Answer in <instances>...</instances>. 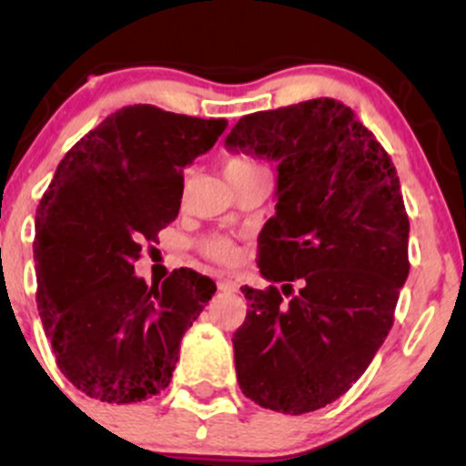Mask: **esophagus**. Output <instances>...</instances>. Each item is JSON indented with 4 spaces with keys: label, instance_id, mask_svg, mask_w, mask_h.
<instances>
[{
    "label": "esophagus",
    "instance_id": "obj_1",
    "mask_svg": "<svg viewBox=\"0 0 466 466\" xmlns=\"http://www.w3.org/2000/svg\"><path fill=\"white\" fill-rule=\"evenodd\" d=\"M218 291L237 293L238 291V285L234 280H218Z\"/></svg>",
    "mask_w": 466,
    "mask_h": 466
}]
</instances>
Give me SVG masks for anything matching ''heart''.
<instances>
[{"label":"heart","mask_w":466,"mask_h":466,"mask_svg":"<svg viewBox=\"0 0 466 466\" xmlns=\"http://www.w3.org/2000/svg\"><path fill=\"white\" fill-rule=\"evenodd\" d=\"M223 170H226V177L229 184L238 181L240 177H248L251 173H258V164L251 162L248 157H228L223 162ZM201 251L208 258L217 260V263H234L237 260V248L232 245V240L221 237V234H210L201 240Z\"/></svg>","instance_id":"1"}]
</instances>
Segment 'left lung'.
Segmentation results:
<instances>
[{
    "label": "left lung",
    "instance_id": "1",
    "mask_svg": "<svg viewBox=\"0 0 466 466\" xmlns=\"http://www.w3.org/2000/svg\"><path fill=\"white\" fill-rule=\"evenodd\" d=\"M226 148L278 164L276 215L258 237L274 285L240 287L238 386L260 408L307 414L349 392L392 329L410 274L397 168L333 98L240 117Z\"/></svg>",
    "mask_w": 466,
    "mask_h": 466
}]
</instances>
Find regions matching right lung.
<instances>
[{
	"instance_id": "obj_1",
	"label": "right lung",
	"mask_w": 466,
	"mask_h": 466,
	"mask_svg": "<svg viewBox=\"0 0 466 466\" xmlns=\"http://www.w3.org/2000/svg\"><path fill=\"white\" fill-rule=\"evenodd\" d=\"M226 127L122 106L56 166L35 218L36 307L58 370L87 397L122 405L168 388L181 337L217 285L181 267L148 287L133 263L177 218L184 168Z\"/></svg>"
}]
</instances>
